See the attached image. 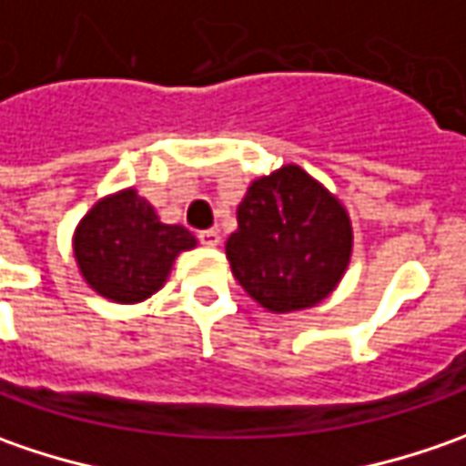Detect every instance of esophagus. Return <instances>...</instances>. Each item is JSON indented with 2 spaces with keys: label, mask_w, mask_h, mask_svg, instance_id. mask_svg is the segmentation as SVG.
Wrapping results in <instances>:
<instances>
[{
  "label": "esophagus",
  "mask_w": 466,
  "mask_h": 466,
  "mask_svg": "<svg viewBox=\"0 0 466 466\" xmlns=\"http://www.w3.org/2000/svg\"><path fill=\"white\" fill-rule=\"evenodd\" d=\"M199 241L205 243V246H218V243H220V230H218V228L199 230Z\"/></svg>",
  "instance_id": "obj_1"
}]
</instances>
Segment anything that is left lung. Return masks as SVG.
<instances>
[{
  "label": "left lung",
  "instance_id": "obj_1",
  "mask_svg": "<svg viewBox=\"0 0 466 466\" xmlns=\"http://www.w3.org/2000/svg\"><path fill=\"white\" fill-rule=\"evenodd\" d=\"M236 218L225 257L261 309H313L345 278L352 257L348 209L300 166L288 163L251 181Z\"/></svg>",
  "mask_w": 466,
  "mask_h": 466
}]
</instances>
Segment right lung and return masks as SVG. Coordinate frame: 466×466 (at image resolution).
<instances>
[{
	"instance_id": "obj_1",
	"label": "right lung",
	"mask_w": 466,
	"mask_h": 466,
	"mask_svg": "<svg viewBox=\"0 0 466 466\" xmlns=\"http://www.w3.org/2000/svg\"><path fill=\"white\" fill-rule=\"evenodd\" d=\"M197 246L184 225L160 223L155 207L121 188L98 199L82 218L72 251L82 279L114 303H142L168 279L178 254Z\"/></svg>"
}]
</instances>
